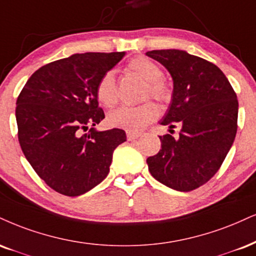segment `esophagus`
I'll use <instances>...</instances> for the list:
<instances>
[{
    "label": "esophagus",
    "mask_w": 256,
    "mask_h": 256,
    "mask_svg": "<svg viewBox=\"0 0 256 256\" xmlns=\"http://www.w3.org/2000/svg\"><path fill=\"white\" fill-rule=\"evenodd\" d=\"M126 136H128V140H137L138 137H140V134H138V132L126 131Z\"/></svg>",
    "instance_id": "1"
}]
</instances>
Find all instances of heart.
I'll return each mask as SVG.
<instances>
[{"mask_svg":"<svg viewBox=\"0 0 256 256\" xmlns=\"http://www.w3.org/2000/svg\"><path fill=\"white\" fill-rule=\"evenodd\" d=\"M128 69L146 82V98L152 96L160 102H168L172 96L168 83L162 78L163 72L158 63L149 58L138 56L128 62ZM96 98L104 107H114L118 104L119 92L116 74L112 70L104 72L96 84ZM158 106L152 101H148L138 106H122L110 112L107 122L112 128H124L126 131L140 132L158 119Z\"/></svg>","mask_w":256,"mask_h":256,"instance_id":"b5f03b06","label":"heart"}]
</instances>
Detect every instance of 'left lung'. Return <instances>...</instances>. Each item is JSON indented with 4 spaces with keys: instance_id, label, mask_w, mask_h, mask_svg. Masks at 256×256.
<instances>
[{
    "instance_id": "8db88e82",
    "label": "left lung",
    "mask_w": 256,
    "mask_h": 256,
    "mask_svg": "<svg viewBox=\"0 0 256 256\" xmlns=\"http://www.w3.org/2000/svg\"><path fill=\"white\" fill-rule=\"evenodd\" d=\"M146 56L167 68L174 81L170 106L161 122L178 138L160 136L161 150L146 158L156 180L190 192L217 173L237 132L238 101L223 72L211 62L181 50H152Z\"/></svg>"
}]
</instances>
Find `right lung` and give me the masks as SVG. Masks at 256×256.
<instances>
[{
    "label": "right lung",
    "mask_w": 256,
    "mask_h": 256,
    "mask_svg": "<svg viewBox=\"0 0 256 256\" xmlns=\"http://www.w3.org/2000/svg\"><path fill=\"white\" fill-rule=\"evenodd\" d=\"M124 52H86L39 68L16 100L18 138L24 158L48 187L81 196L107 176L124 130L98 132L104 118L96 84ZM89 126L91 128L84 134Z\"/></svg>",
    "instance_id": "obj_1"
}]
</instances>
